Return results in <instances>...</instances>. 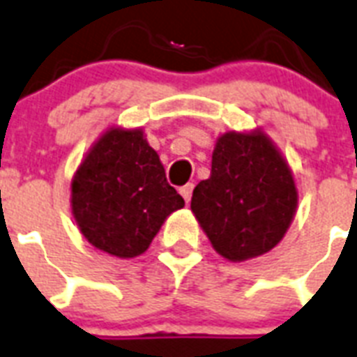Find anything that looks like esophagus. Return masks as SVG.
Masks as SVG:
<instances>
[{"instance_id":"34e87169","label":"esophagus","mask_w":357,"mask_h":357,"mask_svg":"<svg viewBox=\"0 0 357 357\" xmlns=\"http://www.w3.org/2000/svg\"><path fill=\"white\" fill-rule=\"evenodd\" d=\"M192 190H194V185L192 183H187L183 185V187L179 188V192H181V196H183L185 202H190V198H192Z\"/></svg>"}]
</instances>
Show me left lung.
Segmentation results:
<instances>
[{
	"label": "left lung",
	"mask_w": 357,
	"mask_h": 357,
	"mask_svg": "<svg viewBox=\"0 0 357 357\" xmlns=\"http://www.w3.org/2000/svg\"><path fill=\"white\" fill-rule=\"evenodd\" d=\"M194 216L224 259H255L279 244L297 208L288 163L262 132L224 133L211 178L196 185Z\"/></svg>",
	"instance_id": "8db88e82"
}]
</instances>
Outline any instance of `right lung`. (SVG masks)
<instances>
[{"instance_id": "1", "label": "right lung", "mask_w": 357, "mask_h": 357, "mask_svg": "<svg viewBox=\"0 0 357 357\" xmlns=\"http://www.w3.org/2000/svg\"><path fill=\"white\" fill-rule=\"evenodd\" d=\"M71 205L89 244L133 259L149 249L167 216L185 202L167 181L143 130L112 128L78 167Z\"/></svg>"}]
</instances>
